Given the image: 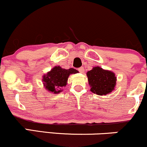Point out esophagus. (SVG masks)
Wrapping results in <instances>:
<instances>
[{
  "mask_svg": "<svg viewBox=\"0 0 147 147\" xmlns=\"http://www.w3.org/2000/svg\"><path fill=\"white\" fill-rule=\"evenodd\" d=\"M78 70L79 71V72H81V73H84V68L83 67H81V68H79L78 69Z\"/></svg>",
  "mask_w": 147,
  "mask_h": 147,
  "instance_id": "obj_1",
  "label": "esophagus"
}]
</instances>
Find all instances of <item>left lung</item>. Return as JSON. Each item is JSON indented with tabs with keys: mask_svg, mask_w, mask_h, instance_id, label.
Listing matches in <instances>:
<instances>
[{
	"mask_svg": "<svg viewBox=\"0 0 147 147\" xmlns=\"http://www.w3.org/2000/svg\"><path fill=\"white\" fill-rule=\"evenodd\" d=\"M90 91L98 95H106L115 88L116 79L114 72L104 70L100 67H94L86 73Z\"/></svg>",
	"mask_w": 147,
	"mask_h": 147,
	"instance_id": "1",
	"label": "left lung"
}]
</instances>
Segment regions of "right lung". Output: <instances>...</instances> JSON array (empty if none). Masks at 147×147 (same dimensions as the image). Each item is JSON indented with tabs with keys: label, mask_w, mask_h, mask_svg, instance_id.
I'll return each mask as SVG.
<instances>
[{
	"label": "right lung",
	"mask_w": 147,
	"mask_h": 147,
	"mask_svg": "<svg viewBox=\"0 0 147 147\" xmlns=\"http://www.w3.org/2000/svg\"><path fill=\"white\" fill-rule=\"evenodd\" d=\"M78 71L74 68H61L60 66H55L43 76V85L47 90L52 93L58 94L62 91L68 82V77L71 74L77 73Z\"/></svg>",
	"instance_id": "add662e5"
}]
</instances>
